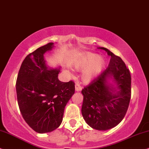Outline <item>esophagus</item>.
I'll list each match as a JSON object with an SVG mask.
<instances>
[{"label":"esophagus","instance_id":"34e87169","mask_svg":"<svg viewBox=\"0 0 149 149\" xmlns=\"http://www.w3.org/2000/svg\"><path fill=\"white\" fill-rule=\"evenodd\" d=\"M82 86H80V83L79 82H77L76 86H75V90H76V91H77V92H79V91H82Z\"/></svg>","mask_w":149,"mask_h":149}]
</instances>
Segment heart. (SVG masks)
<instances>
[{
    "instance_id": "obj_1",
    "label": "heart",
    "mask_w": 149,
    "mask_h": 149,
    "mask_svg": "<svg viewBox=\"0 0 149 149\" xmlns=\"http://www.w3.org/2000/svg\"><path fill=\"white\" fill-rule=\"evenodd\" d=\"M106 58L92 52L82 53L74 62V67L77 70L84 71L82 79L85 83L91 82L98 76L106 68Z\"/></svg>"
}]
</instances>
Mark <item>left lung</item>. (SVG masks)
I'll return each mask as SVG.
<instances>
[{"mask_svg": "<svg viewBox=\"0 0 149 149\" xmlns=\"http://www.w3.org/2000/svg\"><path fill=\"white\" fill-rule=\"evenodd\" d=\"M110 56L108 67L82 91V114L91 127L106 131L123 119L131 98V75L125 64L106 47Z\"/></svg>", "mask_w": 149, "mask_h": 149, "instance_id": "1", "label": "left lung"}]
</instances>
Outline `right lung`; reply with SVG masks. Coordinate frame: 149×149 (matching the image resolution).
I'll use <instances>...</instances> for the list:
<instances>
[{"label": "right lung", "instance_id": "right-lung-1", "mask_svg": "<svg viewBox=\"0 0 149 149\" xmlns=\"http://www.w3.org/2000/svg\"><path fill=\"white\" fill-rule=\"evenodd\" d=\"M54 47V43H49L27 55L16 81L21 114L39 134L51 132L61 125L65 107L75 93L74 82L58 80L61 67L54 69L47 65L44 54Z\"/></svg>", "mask_w": 149, "mask_h": 149}]
</instances>
